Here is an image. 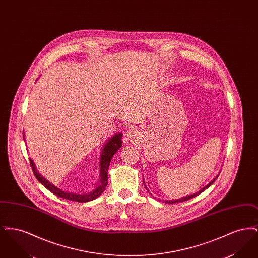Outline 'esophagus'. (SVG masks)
Instances as JSON below:
<instances>
[{
  "label": "esophagus",
  "mask_w": 258,
  "mask_h": 258,
  "mask_svg": "<svg viewBox=\"0 0 258 258\" xmlns=\"http://www.w3.org/2000/svg\"><path fill=\"white\" fill-rule=\"evenodd\" d=\"M139 132L136 128L130 130L128 132L125 133V138L130 141V142H135L138 138H139Z\"/></svg>",
  "instance_id": "34e87169"
}]
</instances>
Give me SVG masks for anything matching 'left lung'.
Returning a JSON list of instances; mask_svg holds the SVG:
<instances>
[{"label": "left lung", "instance_id": "obj_1", "mask_svg": "<svg viewBox=\"0 0 258 258\" xmlns=\"http://www.w3.org/2000/svg\"><path fill=\"white\" fill-rule=\"evenodd\" d=\"M219 177V174L216 176V178H214V180H212V182H210L208 184H206L204 187H202L199 191H197L196 194H194V195H189V196H185L184 197H181V198H178V199H173V200H164V202L165 203H170V204H173V203H179V202H183V201H186V200H188V199H191V198H194V197H197L198 195H200L201 192H203L205 189H207L210 185H212L213 183L217 180V178ZM145 187H146V185H145ZM146 189H147V187H146ZM148 190V189H147ZM149 191V190H148ZM163 201V200H162Z\"/></svg>", "mask_w": 258, "mask_h": 258}]
</instances>
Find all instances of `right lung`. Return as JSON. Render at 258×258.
<instances>
[{
	"label": "right lung",
	"mask_w": 258,
	"mask_h": 258,
	"mask_svg": "<svg viewBox=\"0 0 258 258\" xmlns=\"http://www.w3.org/2000/svg\"><path fill=\"white\" fill-rule=\"evenodd\" d=\"M122 136L123 134H115L108 139V141L104 144L102 147V151L100 154V164H99V184L98 186L88 192V194H76V192H68L64 190H61L56 185L51 184L48 180H46L40 173H38L36 168V165L32 159L30 160V163L32 166V169L34 172V175L36 176L37 181L40 184H43L49 191H51L53 195L57 197L72 200V201H76V202H88L92 201L96 198H98L106 188V185L108 184V167L110 165V161L113 158V156L118 152V150L122 147ZM23 137L25 139V134L23 133Z\"/></svg>",
	"instance_id": "add662e5"
}]
</instances>
